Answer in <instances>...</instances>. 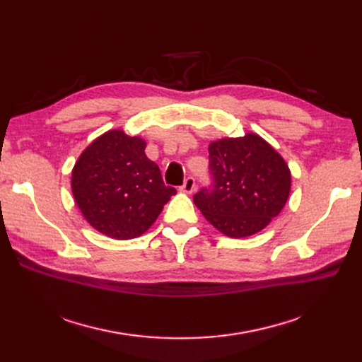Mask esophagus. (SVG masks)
<instances>
[{
    "mask_svg": "<svg viewBox=\"0 0 362 362\" xmlns=\"http://www.w3.org/2000/svg\"><path fill=\"white\" fill-rule=\"evenodd\" d=\"M181 189H182V192H185V193H193V192L196 190V181H194V178H193V177H187V178H185V181H184Z\"/></svg>",
    "mask_w": 362,
    "mask_h": 362,
    "instance_id": "1",
    "label": "esophagus"
}]
</instances>
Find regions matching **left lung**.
<instances>
[{"instance_id": "1", "label": "left lung", "mask_w": 362, "mask_h": 362, "mask_svg": "<svg viewBox=\"0 0 362 362\" xmlns=\"http://www.w3.org/2000/svg\"><path fill=\"white\" fill-rule=\"evenodd\" d=\"M208 152L213 184L193 196L194 205L228 237L259 233L288 199V164L255 133L211 141Z\"/></svg>"}]
</instances>
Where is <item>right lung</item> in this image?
Instances as JSON below:
<instances>
[{"instance_id":"obj_1","label":"right lung","mask_w":362,"mask_h":362,"mask_svg":"<svg viewBox=\"0 0 362 362\" xmlns=\"http://www.w3.org/2000/svg\"><path fill=\"white\" fill-rule=\"evenodd\" d=\"M146 141L110 129L87 146L72 170V194L96 231L129 240L146 233L170 196L161 172L145 154Z\"/></svg>"}]
</instances>
